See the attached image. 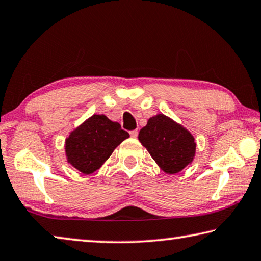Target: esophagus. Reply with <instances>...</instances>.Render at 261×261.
<instances>
[{
    "instance_id": "esophagus-1",
    "label": "esophagus",
    "mask_w": 261,
    "mask_h": 261,
    "mask_svg": "<svg viewBox=\"0 0 261 261\" xmlns=\"http://www.w3.org/2000/svg\"><path fill=\"white\" fill-rule=\"evenodd\" d=\"M129 134H130L132 138H138V135H139V130H138V129L130 130V132H129Z\"/></svg>"
}]
</instances>
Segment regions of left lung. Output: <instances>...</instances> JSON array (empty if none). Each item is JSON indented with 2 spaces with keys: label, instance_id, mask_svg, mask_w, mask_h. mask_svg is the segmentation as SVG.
Instances as JSON below:
<instances>
[{
  "label": "left lung",
  "instance_id": "8db88e82",
  "mask_svg": "<svg viewBox=\"0 0 261 261\" xmlns=\"http://www.w3.org/2000/svg\"><path fill=\"white\" fill-rule=\"evenodd\" d=\"M139 141L160 168L169 174L180 172L195 156L196 143L193 135L164 114L149 119L140 130Z\"/></svg>",
  "mask_w": 261,
  "mask_h": 261
}]
</instances>
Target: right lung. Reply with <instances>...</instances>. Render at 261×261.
<instances>
[{
	"mask_svg": "<svg viewBox=\"0 0 261 261\" xmlns=\"http://www.w3.org/2000/svg\"><path fill=\"white\" fill-rule=\"evenodd\" d=\"M129 138L120 123L104 114H93L66 139L68 163L84 174L95 172L123 140Z\"/></svg>",
	"mask_w": 261,
	"mask_h": 261,
	"instance_id": "obj_1",
	"label": "right lung"
}]
</instances>
